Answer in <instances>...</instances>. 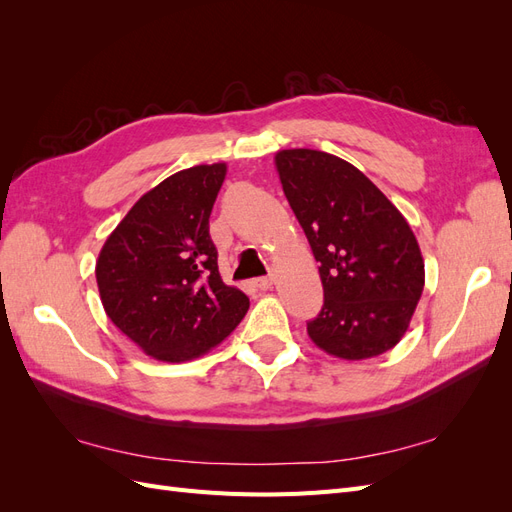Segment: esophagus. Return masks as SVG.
Returning <instances> with one entry per match:
<instances>
[{"label":"esophagus","mask_w":512,"mask_h":512,"mask_svg":"<svg viewBox=\"0 0 512 512\" xmlns=\"http://www.w3.org/2000/svg\"><path fill=\"white\" fill-rule=\"evenodd\" d=\"M256 286H258L260 290H269V288L273 286V277H271V275H267V277H258V280H256Z\"/></svg>","instance_id":"1"}]
</instances>
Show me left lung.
<instances>
[{"label": "left lung", "mask_w": 512, "mask_h": 512, "mask_svg": "<svg viewBox=\"0 0 512 512\" xmlns=\"http://www.w3.org/2000/svg\"><path fill=\"white\" fill-rule=\"evenodd\" d=\"M275 166L320 262L324 305L307 322L312 342L346 361L391 350L425 286L410 224L359 168L331 153L282 149Z\"/></svg>", "instance_id": "left-lung-1"}]
</instances>
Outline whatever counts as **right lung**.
I'll use <instances>...</instances> for the list:
<instances>
[{
    "label": "right lung",
    "instance_id": "obj_1",
    "mask_svg": "<svg viewBox=\"0 0 512 512\" xmlns=\"http://www.w3.org/2000/svg\"><path fill=\"white\" fill-rule=\"evenodd\" d=\"M226 164L179 170L143 194L96 262L106 316L145 354L192 361L226 339L250 299L222 282L209 215Z\"/></svg>",
    "mask_w": 512,
    "mask_h": 512
}]
</instances>
